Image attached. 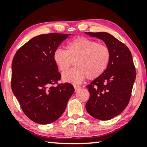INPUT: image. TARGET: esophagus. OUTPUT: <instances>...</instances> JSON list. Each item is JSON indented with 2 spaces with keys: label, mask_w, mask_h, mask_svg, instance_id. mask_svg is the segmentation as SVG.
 Wrapping results in <instances>:
<instances>
[{
  "label": "esophagus",
  "mask_w": 147,
  "mask_h": 147,
  "mask_svg": "<svg viewBox=\"0 0 147 147\" xmlns=\"http://www.w3.org/2000/svg\"><path fill=\"white\" fill-rule=\"evenodd\" d=\"M81 88H82L80 87V86H74V89H75V91H76V92L78 91V90L81 89Z\"/></svg>",
  "instance_id": "34e87169"
}]
</instances>
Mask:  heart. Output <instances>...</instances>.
Here are the masks:
<instances>
[{
  "label": "heart",
  "mask_w": 147,
  "mask_h": 147,
  "mask_svg": "<svg viewBox=\"0 0 147 147\" xmlns=\"http://www.w3.org/2000/svg\"><path fill=\"white\" fill-rule=\"evenodd\" d=\"M53 59L61 72L67 71L75 61L76 67L64 74L63 80L80 84L86 77L90 80L100 77L109 65L111 52L106 45L80 37L67 44L66 51L56 49Z\"/></svg>",
  "instance_id": "heart-1"
}]
</instances>
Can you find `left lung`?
Here are the masks:
<instances>
[{"instance_id": "8db88e82", "label": "left lung", "mask_w": 147, "mask_h": 147, "mask_svg": "<svg viewBox=\"0 0 147 147\" xmlns=\"http://www.w3.org/2000/svg\"><path fill=\"white\" fill-rule=\"evenodd\" d=\"M106 43L111 59L106 71L87 87L90 98L86 104L88 113L96 119L108 120L120 114L129 102L136 69L127 46L105 32H86Z\"/></svg>"}]
</instances>
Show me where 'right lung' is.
Here are the masks:
<instances>
[{
	"instance_id": "add662e5",
	"label": "right lung",
	"mask_w": 147,
	"mask_h": 147,
	"mask_svg": "<svg viewBox=\"0 0 147 147\" xmlns=\"http://www.w3.org/2000/svg\"><path fill=\"white\" fill-rule=\"evenodd\" d=\"M70 35H38L19 48L13 57L12 90L25 115L36 123L57 120L74 92L71 84H58L61 74L53 59L54 51Z\"/></svg>"
}]
</instances>
